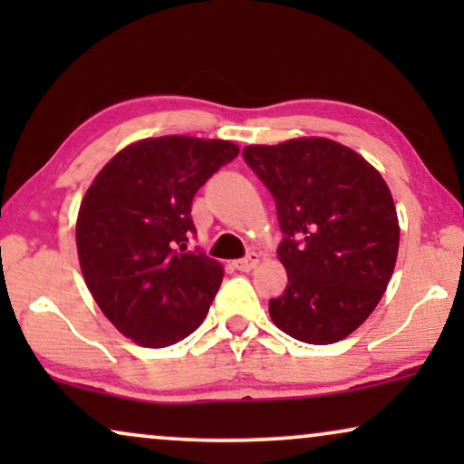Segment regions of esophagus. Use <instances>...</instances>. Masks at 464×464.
Instances as JSON below:
<instances>
[{
	"mask_svg": "<svg viewBox=\"0 0 464 464\" xmlns=\"http://www.w3.org/2000/svg\"><path fill=\"white\" fill-rule=\"evenodd\" d=\"M257 264H259V256H257L256 251H253V253H249V256H246V257L237 259V262H234L232 266H234V268H237V270H240V272H249V270L256 268Z\"/></svg>",
	"mask_w": 464,
	"mask_h": 464,
	"instance_id": "esophagus-1",
	"label": "esophagus"
}]
</instances>
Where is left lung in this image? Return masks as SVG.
<instances>
[{
    "instance_id": "1",
    "label": "left lung",
    "mask_w": 464,
    "mask_h": 464,
    "mask_svg": "<svg viewBox=\"0 0 464 464\" xmlns=\"http://www.w3.org/2000/svg\"><path fill=\"white\" fill-rule=\"evenodd\" d=\"M243 156L276 202L287 289L270 319L306 344H334L373 313L395 270L399 219L382 175L325 137L246 145Z\"/></svg>"
}]
</instances>
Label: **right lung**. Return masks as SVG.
Masks as SVG:
<instances>
[{"label": "right lung", "mask_w": 464, "mask_h": 464, "mask_svg": "<svg viewBox=\"0 0 464 464\" xmlns=\"http://www.w3.org/2000/svg\"><path fill=\"white\" fill-rule=\"evenodd\" d=\"M238 151L224 139H141L86 189L75 221L82 275L111 325L135 344L170 346L205 321L224 266L188 251L189 213L194 194Z\"/></svg>", "instance_id": "right-lung-1"}]
</instances>
